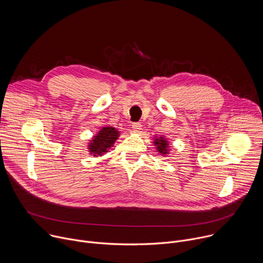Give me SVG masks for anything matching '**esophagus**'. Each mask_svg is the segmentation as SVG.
Instances as JSON below:
<instances>
[{
  "label": "esophagus",
  "mask_w": 263,
  "mask_h": 263,
  "mask_svg": "<svg viewBox=\"0 0 263 263\" xmlns=\"http://www.w3.org/2000/svg\"><path fill=\"white\" fill-rule=\"evenodd\" d=\"M132 129L135 132H139L141 130V124L140 123H133L132 124Z\"/></svg>",
  "instance_id": "1"
}]
</instances>
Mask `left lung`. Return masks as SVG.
Returning <instances> with one entry per match:
<instances>
[{"label": "left lung", "instance_id": "1", "mask_svg": "<svg viewBox=\"0 0 263 263\" xmlns=\"http://www.w3.org/2000/svg\"><path fill=\"white\" fill-rule=\"evenodd\" d=\"M154 145H156V149L158 151V153H160V155L162 156H166L168 155L170 152V143L166 140V138H164V136H160L154 137Z\"/></svg>", "mask_w": 263, "mask_h": 263}]
</instances>
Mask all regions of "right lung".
Masks as SVG:
<instances>
[{
  "mask_svg": "<svg viewBox=\"0 0 263 263\" xmlns=\"http://www.w3.org/2000/svg\"><path fill=\"white\" fill-rule=\"evenodd\" d=\"M120 131L118 129L107 126L103 127L88 142V152L93 157H99L108 152V149L114 146L117 139H119Z\"/></svg>",
  "mask_w": 263,
  "mask_h": 263,
  "instance_id": "obj_1",
  "label": "right lung"
}]
</instances>
